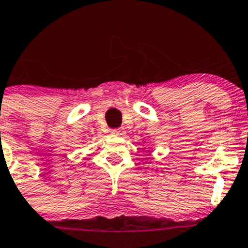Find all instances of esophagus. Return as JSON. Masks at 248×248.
<instances>
[{
	"label": "esophagus",
	"mask_w": 248,
	"mask_h": 248,
	"mask_svg": "<svg viewBox=\"0 0 248 248\" xmlns=\"http://www.w3.org/2000/svg\"><path fill=\"white\" fill-rule=\"evenodd\" d=\"M124 128H118V129H111L110 134L111 135H116V137H121V135L124 134Z\"/></svg>",
	"instance_id": "1"
}]
</instances>
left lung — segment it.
Here are the masks:
<instances>
[{
  "mask_svg": "<svg viewBox=\"0 0 248 248\" xmlns=\"http://www.w3.org/2000/svg\"><path fill=\"white\" fill-rule=\"evenodd\" d=\"M145 143H146V142H145Z\"/></svg>",
  "mask_w": 248,
  "mask_h": 248,
  "instance_id": "left-lung-1",
  "label": "left lung"
}]
</instances>
